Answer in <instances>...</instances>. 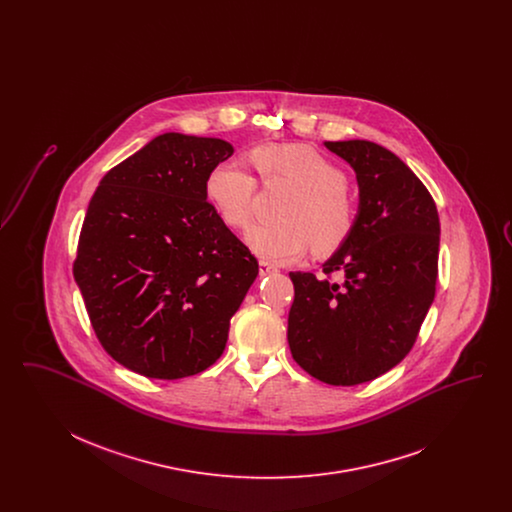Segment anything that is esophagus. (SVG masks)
<instances>
[{
  "instance_id": "1",
  "label": "esophagus",
  "mask_w": 512,
  "mask_h": 512,
  "mask_svg": "<svg viewBox=\"0 0 512 512\" xmlns=\"http://www.w3.org/2000/svg\"><path fill=\"white\" fill-rule=\"evenodd\" d=\"M272 272H278V268L272 267L267 261H259V274L261 276H267V274H272Z\"/></svg>"
}]
</instances>
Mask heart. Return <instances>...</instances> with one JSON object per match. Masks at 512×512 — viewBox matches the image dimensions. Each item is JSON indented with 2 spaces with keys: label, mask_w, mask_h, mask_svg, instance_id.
I'll return each mask as SVG.
<instances>
[{
  "label": "heart",
  "mask_w": 512,
  "mask_h": 512,
  "mask_svg": "<svg viewBox=\"0 0 512 512\" xmlns=\"http://www.w3.org/2000/svg\"><path fill=\"white\" fill-rule=\"evenodd\" d=\"M251 159L265 182H288L297 190L284 224H255L245 242L267 263H290L315 242L317 253H332L353 230L355 205L347 194V178L313 147L282 144L253 149ZM205 192L222 220L244 228L255 211L257 180L238 159L217 163L205 178Z\"/></svg>",
  "instance_id": "heart-1"
}]
</instances>
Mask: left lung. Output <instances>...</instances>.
<instances>
[{"instance_id":"left-lung-1","label":"left lung","mask_w":512,"mask_h":512,"mask_svg":"<svg viewBox=\"0 0 512 512\" xmlns=\"http://www.w3.org/2000/svg\"><path fill=\"white\" fill-rule=\"evenodd\" d=\"M359 186L353 230L322 265L290 272L288 343L295 363L330 386L370 382L401 363L436 295L439 217L395 153L366 140L324 142ZM340 271L341 283L327 274Z\"/></svg>"}]
</instances>
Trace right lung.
<instances>
[{
	"instance_id": "1",
	"label": "right lung",
	"mask_w": 512,
	"mask_h": 512,
	"mask_svg": "<svg viewBox=\"0 0 512 512\" xmlns=\"http://www.w3.org/2000/svg\"><path fill=\"white\" fill-rule=\"evenodd\" d=\"M234 147L167 132L107 172L82 224L74 280L103 349L159 380L213 365L259 263L207 201Z\"/></svg>"
}]
</instances>
